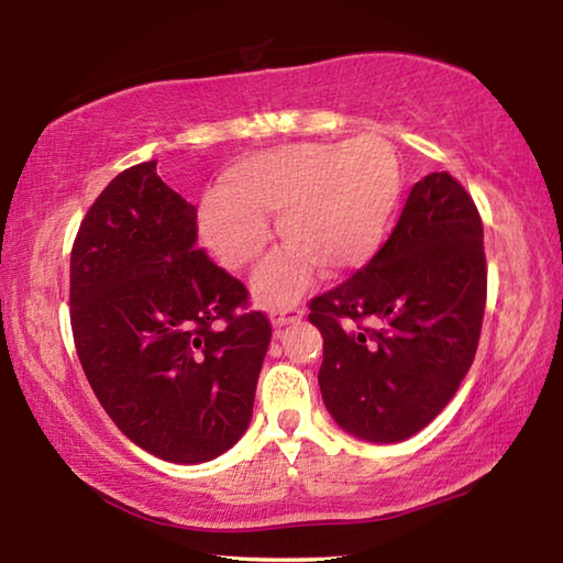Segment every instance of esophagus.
<instances>
[{
	"mask_svg": "<svg viewBox=\"0 0 563 563\" xmlns=\"http://www.w3.org/2000/svg\"><path fill=\"white\" fill-rule=\"evenodd\" d=\"M302 318V308L300 305H280V308H273L271 310V320L275 328H283V325H290V322L300 320Z\"/></svg>",
	"mask_w": 563,
	"mask_h": 563,
	"instance_id": "34e87169",
	"label": "esophagus"
}]
</instances>
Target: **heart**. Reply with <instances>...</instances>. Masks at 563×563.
Returning <instances> with one entry per match:
<instances>
[{
    "label": "heart",
    "instance_id": "heart-1",
    "mask_svg": "<svg viewBox=\"0 0 563 563\" xmlns=\"http://www.w3.org/2000/svg\"><path fill=\"white\" fill-rule=\"evenodd\" d=\"M402 194V166L389 141L290 144L238 161L225 190H208L198 231L231 271H251L271 243V213L288 247L255 280L265 305L298 298L318 268L342 275L367 265L385 245Z\"/></svg>",
    "mask_w": 563,
    "mask_h": 563
}]
</instances>
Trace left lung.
Segmentation results:
<instances>
[{
    "label": "left lung",
    "instance_id": "left-lung-1",
    "mask_svg": "<svg viewBox=\"0 0 563 563\" xmlns=\"http://www.w3.org/2000/svg\"><path fill=\"white\" fill-rule=\"evenodd\" d=\"M484 305L479 211L454 176H424L375 258L308 305L328 412L367 442L422 430L470 373Z\"/></svg>",
    "mask_w": 563,
    "mask_h": 563
}]
</instances>
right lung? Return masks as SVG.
I'll list each match as a JSON object with an SVG mask.
<instances>
[{
  "label": "right lung",
  "instance_id": "obj_1",
  "mask_svg": "<svg viewBox=\"0 0 563 563\" xmlns=\"http://www.w3.org/2000/svg\"><path fill=\"white\" fill-rule=\"evenodd\" d=\"M158 161L111 180L71 245L76 355L113 424L141 450L201 464L241 440L271 320L196 245V208Z\"/></svg>",
  "mask_w": 563,
  "mask_h": 563
}]
</instances>
